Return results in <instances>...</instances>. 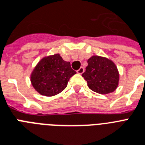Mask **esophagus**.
Returning a JSON list of instances; mask_svg holds the SVG:
<instances>
[{
  "instance_id": "esophagus-1",
  "label": "esophagus",
  "mask_w": 145,
  "mask_h": 145,
  "mask_svg": "<svg viewBox=\"0 0 145 145\" xmlns=\"http://www.w3.org/2000/svg\"><path fill=\"white\" fill-rule=\"evenodd\" d=\"M84 72V69L83 67H81V68H79V70H77V73L81 75V74L83 73Z\"/></svg>"
}]
</instances>
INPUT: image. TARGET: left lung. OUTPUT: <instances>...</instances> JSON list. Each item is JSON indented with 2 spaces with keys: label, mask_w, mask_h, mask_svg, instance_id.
Returning <instances> with one entry per match:
<instances>
[{
  "label": "left lung",
  "mask_w": 145,
  "mask_h": 145,
  "mask_svg": "<svg viewBox=\"0 0 145 145\" xmlns=\"http://www.w3.org/2000/svg\"><path fill=\"white\" fill-rule=\"evenodd\" d=\"M88 66L82 77L90 89L106 95L114 92L118 86L119 72L112 60L106 57L93 56L87 60Z\"/></svg>",
  "instance_id": "obj_1"
}]
</instances>
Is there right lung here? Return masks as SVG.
I'll use <instances>...</instances> for the list:
<instances>
[{"instance_id":"add662e5","label":"right lung","mask_w":145,"mask_h":145,"mask_svg":"<svg viewBox=\"0 0 145 145\" xmlns=\"http://www.w3.org/2000/svg\"><path fill=\"white\" fill-rule=\"evenodd\" d=\"M76 73L70 63L60 54L45 56L38 61L31 72L30 81L34 89L44 96H54L61 93L70 78Z\"/></svg>"}]
</instances>
